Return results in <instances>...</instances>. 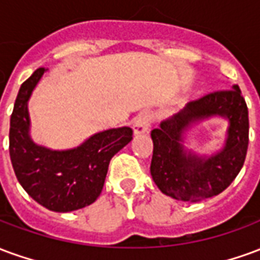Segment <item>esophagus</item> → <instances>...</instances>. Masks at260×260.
Returning <instances> with one entry per match:
<instances>
[{"mask_svg":"<svg viewBox=\"0 0 260 260\" xmlns=\"http://www.w3.org/2000/svg\"><path fill=\"white\" fill-rule=\"evenodd\" d=\"M153 122V114L150 111H142L134 121V132L138 134H145L149 129V126Z\"/></svg>","mask_w":260,"mask_h":260,"instance_id":"1","label":"esophagus"}]
</instances>
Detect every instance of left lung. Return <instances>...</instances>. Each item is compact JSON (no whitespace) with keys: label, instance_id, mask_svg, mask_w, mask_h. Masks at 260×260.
Instances as JSON below:
<instances>
[{"label":"left lung","instance_id":"1","mask_svg":"<svg viewBox=\"0 0 260 260\" xmlns=\"http://www.w3.org/2000/svg\"><path fill=\"white\" fill-rule=\"evenodd\" d=\"M229 119L223 149L212 156H198L183 146V134L193 123L212 116ZM150 174L158 189L174 199L199 202L216 196L235 180L244 166L249 119L238 85L209 93L188 103L184 110L164 119L152 131Z\"/></svg>","mask_w":260,"mask_h":260}]
</instances>
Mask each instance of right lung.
I'll use <instances>...</instances> for the list:
<instances>
[{"label": "right lung", "mask_w": 260, "mask_h": 260, "mask_svg": "<svg viewBox=\"0 0 260 260\" xmlns=\"http://www.w3.org/2000/svg\"><path fill=\"white\" fill-rule=\"evenodd\" d=\"M46 68L36 69L20 86L9 126V156L15 175L29 195L48 210L72 212L102 193L108 164L132 141L129 126L94 134L69 150H51L31 141L27 102Z\"/></svg>", "instance_id": "right-lung-1"}]
</instances>
